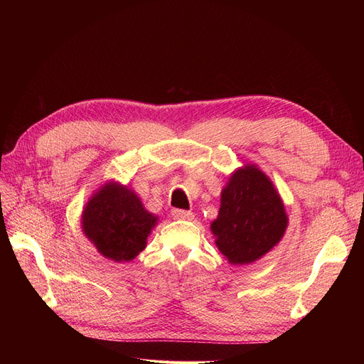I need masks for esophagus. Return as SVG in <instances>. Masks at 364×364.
Returning a JSON list of instances; mask_svg holds the SVG:
<instances>
[{
    "label": "esophagus",
    "instance_id": "esophagus-1",
    "mask_svg": "<svg viewBox=\"0 0 364 364\" xmlns=\"http://www.w3.org/2000/svg\"><path fill=\"white\" fill-rule=\"evenodd\" d=\"M171 215H173V218H178V220H191L193 218V213L185 211V209H173Z\"/></svg>",
    "mask_w": 364,
    "mask_h": 364
}]
</instances>
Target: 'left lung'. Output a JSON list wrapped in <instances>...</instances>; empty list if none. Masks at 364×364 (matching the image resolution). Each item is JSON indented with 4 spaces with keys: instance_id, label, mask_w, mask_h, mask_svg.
Here are the masks:
<instances>
[{
    "instance_id": "left-lung-1",
    "label": "left lung",
    "mask_w": 364,
    "mask_h": 364,
    "mask_svg": "<svg viewBox=\"0 0 364 364\" xmlns=\"http://www.w3.org/2000/svg\"><path fill=\"white\" fill-rule=\"evenodd\" d=\"M285 228L284 205L267 176L253 165L234 173L211 225L215 245L229 262L261 258L282 238Z\"/></svg>"
}]
</instances>
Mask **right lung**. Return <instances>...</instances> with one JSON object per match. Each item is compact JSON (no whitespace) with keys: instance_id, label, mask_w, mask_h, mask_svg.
<instances>
[{"instance_id":"add662e5","label":"right lung","mask_w":364,"mask_h":364,"mask_svg":"<svg viewBox=\"0 0 364 364\" xmlns=\"http://www.w3.org/2000/svg\"><path fill=\"white\" fill-rule=\"evenodd\" d=\"M156 220L135 193L118 183H107L87 202L83 230L103 257L123 262L134 259L146 247Z\"/></svg>"}]
</instances>
